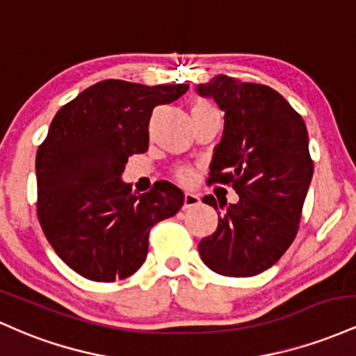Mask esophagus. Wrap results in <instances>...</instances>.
<instances>
[{"label": "esophagus", "instance_id": "obj_1", "mask_svg": "<svg viewBox=\"0 0 356 356\" xmlns=\"http://www.w3.org/2000/svg\"><path fill=\"white\" fill-rule=\"evenodd\" d=\"M200 203V197L197 193H193V191H185V202H183V209H193V207H197Z\"/></svg>", "mask_w": 356, "mask_h": 356}]
</instances>
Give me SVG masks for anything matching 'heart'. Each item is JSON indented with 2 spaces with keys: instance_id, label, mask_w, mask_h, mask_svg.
<instances>
[{
  "instance_id": "b5f03b06",
  "label": "heart",
  "mask_w": 356,
  "mask_h": 356,
  "mask_svg": "<svg viewBox=\"0 0 356 356\" xmlns=\"http://www.w3.org/2000/svg\"><path fill=\"white\" fill-rule=\"evenodd\" d=\"M210 109H215L213 104H210L209 101H198L193 107H191V113H193V111H210ZM175 175H177L179 181H190L191 179V170L188 166L177 168Z\"/></svg>"
}]
</instances>
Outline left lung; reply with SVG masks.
Returning a JSON list of instances; mask_svg holds the SVG:
<instances>
[{
    "label": "left lung",
    "instance_id": "obj_1",
    "mask_svg": "<svg viewBox=\"0 0 356 356\" xmlns=\"http://www.w3.org/2000/svg\"><path fill=\"white\" fill-rule=\"evenodd\" d=\"M225 111L222 141L210 163L209 185H230L237 203L203 197L218 211L217 230L198 243L213 273L250 277L274 266L296 238L313 178L302 118L277 90L217 75L198 86Z\"/></svg>",
    "mask_w": 356,
    "mask_h": 356
}]
</instances>
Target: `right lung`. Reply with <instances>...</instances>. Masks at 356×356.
Instances as JSON below:
<instances>
[{
  "instance_id": "obj_1",
  "label": "right lung",
  "mask_w": 356,
  "mask_h": 356,
  "mask_svg": "<svg viewBox=\"0 0 356 356\" xmlns=\"http://www.w3.org/2000/svg\"><path fill=\"white\" fill-rule=\"evenodd\" d=\"M188 83L102 81L55 114L37 151V215L58 257L82 277L114 282L146 261L149 232L183 207L168 181L136 195L121 181L127 158L147 151L149 119Z\"/></svg>"
}]
</instances>
